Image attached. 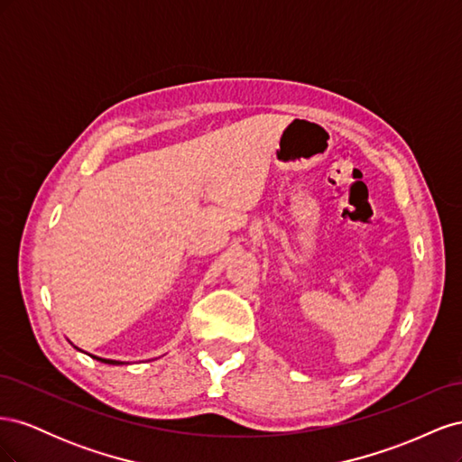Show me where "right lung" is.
Returning <instances> with one entry per match:
<instances>
[{"mask_svg":"<svg viewBox=\"0 0 462 462\" xmlns=\"http://www.w3.org/2000/svg\"><path fill=\"white\" fill-rule=\"evenodd\" d=\"M77 348V346H75ZM80 351V348H79ZM85 353V351H82ZM88 356H92L94 360H100V362H104V365H111V366H119V365H127V362H121V360H111V358H100V356H94V355H88Z\"/></svg>","mask_w":462,"mask_h":462,"instance_id":"1","label":"right lung"}]
</instances>
